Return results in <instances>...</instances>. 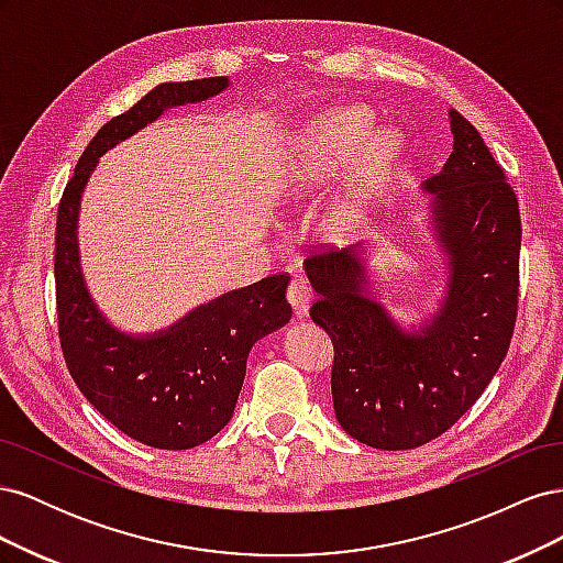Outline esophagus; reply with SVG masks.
Listing matches in <instances>:
<instances>
[{
  "label": "esophagus",
  "instance_id": "1",
  "mask_svg": "<svg viewBox=\"0 0 563 563\" xmlns=\"http://www.w3.org/2000/svg\"><path fill=\"white\" fill-rule=\"evenodd\" d=\"M312 298H314V294H312L310 282L302 275H294L291 284H288V302L294 305V312L298 317H308Z\"/></svg>",
  "mask_w": 563,
  "mask_h": 563
}]
</instances>
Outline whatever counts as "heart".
<instances>
[{"mask_svg":"<svg viewBox=\"0 0 563 563\" xmlns=\"http://www.w3.org/2000/svg\"><path fill=\"white\" fill-rule=\"evenodd\" d=\"M373 124V114L366 108H343L331 112L314 133V168L333 172L347 152L360 143ZM399 155V135L395 131H376L362 143L354 157V178L362 185H378L387 178Z\"/></svg>","mask_w":563,"mask_h":563,"instance_id":"1","label":"heart"}]
</instances>
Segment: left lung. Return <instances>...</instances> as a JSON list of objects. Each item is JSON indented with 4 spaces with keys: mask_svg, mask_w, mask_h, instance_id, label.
<instances>
[{
    "mask_svg": "<svg viewBox=\"0 0 563 563\" xmlns=\"http://www.w3.org/2000/svg\"><path fill=\"white\" fill-rule=\"evenodd\" d=\"M453 152L432 192L449 291L420 333H406L364 291L354 249L314 246L305 269L314 323L331 335L335 418L352 439L383 451L428 444L457 422L496 376L519 308V199L482 133L451 110Z\"/></svg>",
    "mask_w": 563,
    "mask_h": 563,
    "instance_id": "8db88e82",
    "label": "left lung"
}]
</instances>
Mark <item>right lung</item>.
Masks as SVG:
<instances>
[{
  "instance_id": "1",
  "label": "right lung",
  "mask_w": 563,
  "mask_h": 563,
  "mask_svg": "<svg viewBox=\"0 0 563 563\" xmlns=\"http://www.w3.org/2000/svg\"><path fill=\"white\" fill-rule=\"evenodd\" d=\"M228 77L159 84L126 112L112 117L79 157L56 220V312L67 371L81 395L117 430L145 446L185 451L225 428L246 376L253 343L291 319L286 275H272L220 296L174 329L131 338L96 310L81 279L77 213L98 157L174 106L220 93Z\"/></svg>"
}]
</instances>
